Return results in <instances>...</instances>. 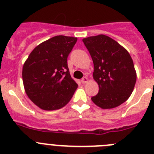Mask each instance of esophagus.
Here are the masks:
<instances>
[{"label": "esophagus", "mask_w": 154, "mask_h": 154, "mask_svg": "<svg viewBox=\"0 0 154 154\" xmlns=\"http://www.w3.org/2000/svg\"><path fill=\"white\" fill-rule=\"evenodd\" d=\"M81 82L82 83H86L87 82H88V79H87V77H83V78L81 79Z\"/></svg>", "instance_id": "esophagus-1"}]
</instances>
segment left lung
<instances>
[{
    "label": "left lung",
    "mask_w": 154,
    "mask_h": 154,
    "mask_svg": "<svg viewBox=\"0 0 154 154\" xmlns=\"http://www.w3.org/2000/svg\"><path fill=\"white\" fill-rule=\"evenodd\" d=\"M82 42L93 61V79L99 85V92L92 101L105 109L119 106L130 97L137 81L131 56L106 35L89 37Z\"/></svg>",
    "instance_id": "8db88e82"
}]
</instances>
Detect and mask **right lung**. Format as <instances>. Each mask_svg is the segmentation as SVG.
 I'll list each match as a JSON object with an SVG mask.
<instances>
[{
	"label": "right lung",
	"mask_w": 154,
	"mask_h": 154,
	"mask_svg": "<svg viewBox=\"0 0 154 154\" xmlns=\"http://www.w3.org/2000/svg\"><path fill=\"white\" fill-rule=\"evenodd\" d=\"M77 38L58 35L35 48L23 66L22 79L28 98L39 108H62L78 85L72 79L67 58Z\"/></svg>",
	"instance_id": "right-lung-1"
}]
</instances>
